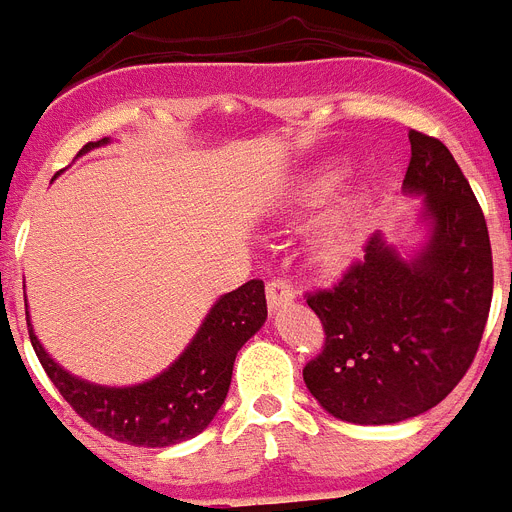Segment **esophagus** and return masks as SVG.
<instances>
[{
	"label": "esophagus",
	"instance_id": "1",
	"mask_svg": "<svg viewBox=\"0 0 512 512\" xmlns=\"http://www.w3.org/2000/svg\"><path fill=\"white\" fill-rule=\"evenodd\" d=\"M295 300V287L287 282V279H271L266 284V302H269V310H279L282 305H289Z\"/></svg>",
	"mask_w": 512,
	"mask_h": 512
}]
</instances>
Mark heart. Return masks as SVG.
I'll list each match as a JSON object with an SVG mask.
<instances>
[{"label": "heart", "instance_id": "obj_1", "mask_svg": "<svg viewBox=\"0 0 512 512\" xmlns=\"http://www.w3.org/2000/svg\"><path fill=\"white\" fill-rule=\"evenodd\" d=\"M330 189V179L320 176V179H310L302 184L297 192V202L305 207H315L323 202V197ZM361 241V202L356 197L338 202L328 215L315 228L312 235V251L323 264L328 266H341L346 264L356 253Z\"/></svg>", "mask_w": 512, "mask_h": 512}]
</instances>
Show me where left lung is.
<instances>
[{"instance_id":"left-lung-1","label":"left lung","mask_w":512,"mask_h":512,"mask_svg":"<svg viewBox=\"0 0 512 512\" xmlns=\"http://www.w3.org/2000/svg\"><path fill=\"white\" fill-rule=\"evenodd\" d=\"M402 189L423 194L431 238L413 259L374 233L341 282L307 295L325 346L302 369L333 418L387 425L436 408L472 366L492 302L485 215L451 151L410 130Z\"/></svg>"}]
</instances>
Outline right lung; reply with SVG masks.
I'll use <instances>...</instances> for the list:
<instances>
[{"label": "right lung", "instance_id": "add662e5", "mask_svg": "<svg viewBox=\"0 0 512 512\" xmlns=\"http://www.w3.org/2000/svg\"><path fill=\"white\" fill-rule=\"evenodd\" d=\"M104 143H110V138L87 143L81 153ZM264 320V282L251 279L212 305L200 330L169 369L133 387H104L74 377L40 346L30 315L27 330L45 374L56 384L63 400L92 428L130 446L164 449L171 443L194 438L212 423L228 395L235 354L264 325Z\"/></svg>", "mask_w": 512, "mask_h": 512}]
</instances>
